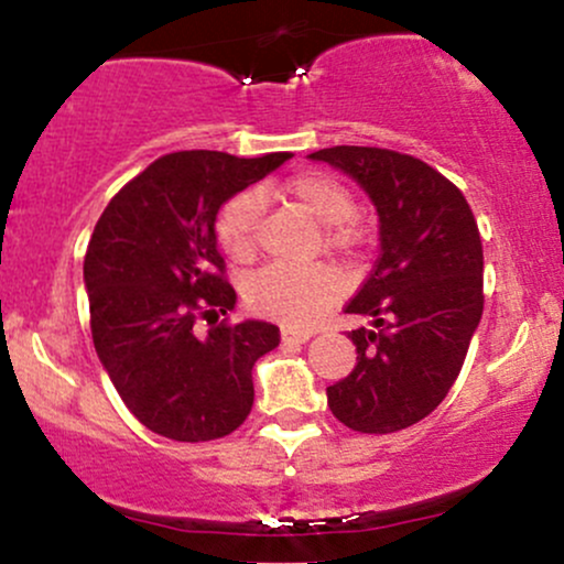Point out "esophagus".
Returning <instances> with one entry per match:
<instances>
[{"label": "esophagus", "instance_id": "esophagus-1", "mask_svg": "<svg viewBox=\"0 0 564 564\" xmlns=\"http://www.w3.org/2000/svg\"><path fill=\"white\" fill-rule=\"evenodd\" d=\"M310 332H296V328H291V326H283L281 328V339L286 341V345H304V341L310 339Z\"/></svg>", "mask_w": 564, "mask_h": 564}]
</instances>
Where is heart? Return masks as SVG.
Wrapping results in <instances>:
<instances>
[{
	"label": "heart",
	"instance_id": "b5f03b06",
	"mask_svg": "<svg viewBox=\"0 0 564 564\" xmlns=\"http://www.w3.org/2000/svg\"><path fill=\"white\" fill-rule=\"evenodd\" d=\"M283 196L294 200L310 217L326 225L323 246L336 257H349L364 241L355 223V198L347 185L321 172L296 174L283 183ZM262 200L257 193H241L223 206L217 217V238L225 254L249 262L257 254ZM339 294V278L323 268H264L246 283V302L254 313L270 315L286 326H310Z\"/></svg>",
	"mask_w": 564,
	"mask_h": 564
}]
</instances>
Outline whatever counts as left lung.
<instances>
[{
  "label": "left lung",
  "mask_w": 564,
  "mask_h": 564,
  "mask_svg": "<svg viewBox=\"0 0 564 564\" xmlns=\"http://www.w3.org/2000/svg\"><path fill=\"white\" fill-rule=\"evenodd\" d=\"M345 172L379 215V260L345 313L358 364L326 390L341 424L368 435L422 422L462 371L482 318V243L467 198L424 161L384 148L310 153Z\"/></svg>",
  "instance_id": "8db88e82"
}]
</instances>
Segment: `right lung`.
I'll return each mask as SVG.
<instances>
[{
	"label": "right lung",
	"instance_id": "obj_1",
	"mask_svg": "<svg viewBox=\"0 0 564 564\" xmlns=\"http://www.w3.org/2000/svg\"><path fill=\"white\" fill-rule=\"evenodd\" d=\"M289 161L180 151L153 161L97 219L84 257L95 352L124 405L180 443L230 435L254 403L251 368L278 347L264 321L215 323L236 307L215 223L225 200Z\"/></svg>",
	"mask_w": 564,
	"mask_h": 564
}]
</instances>
